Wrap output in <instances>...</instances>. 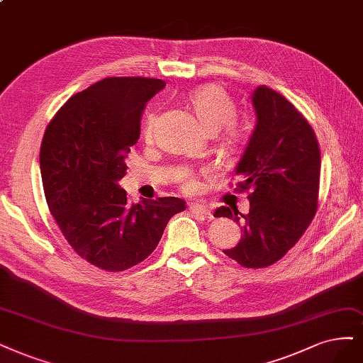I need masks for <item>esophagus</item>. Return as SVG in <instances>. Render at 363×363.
<instances>
[{
  "label": "esophagus",
  "instance_id": "1",
  "mask_svg": "<svg viewBox=\"0 0 363 363\" xmlns=\"http://www.w3.org/2000/svg\"><path fill=\"white\" fill-rule=\"evenodd\" d=\"M189 210L192 211V213H198V215H203V216H206V218H210L211 216V213H210V210H208V207L207 206H204V204H189Z\"/></svg>",
  "mask_w": 363,
  "mask_h": 363
}]
</instances>
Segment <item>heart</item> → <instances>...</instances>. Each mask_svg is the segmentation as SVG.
I'll return each instance as SVG.
<instances>
[{"label":"heart","instance_id":"heart-1","mask_svg":"<svg viewBox=\"0 0 363 363\" xmlns=\"http://www.w3.org/2000/svg\"><path fill=\"white\" fill-rule=\"evenodd\" d=\"M189 104L194 108L198 120L201 121L203 128L210 132L220 136V140L225 145L235 147L239 145L245 138V130L234 121L237 114V106L230 94L225 91L219 85H203L192 90L187 96ZM155 126V114L150 112L145 117L144 133L150 136ZM183 189L192 192L196 189L195 177L186 174L183 180Z\"/></svg>","mask_w":363,"mask_h":363}]
</instances>
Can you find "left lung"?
<instances>
[{
	"label": "left lung",
	"mask_w": 363,
	"mask_h": 363,
	"mask_svg": "<svg viewBox=\"0 0 363 363\" xmlns=\"http://www.w3.org/2000/svg\"><path fill=\"white\" fill-rule=\"evenodd\" d=\"M257 124L235 167L240 191H249V213L219 207L215 216L242 225L237 246L223 254L243 267L261 269L281 259L317 213L320 147L311 124L291 102L266 85L252 94Z\"/></svg>",
	"instance_id": "8db88e82"
}]
</instances>
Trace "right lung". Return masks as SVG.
<instances>
[{"label": "right lung", "mask_w": 363, "mask_h": 363, "mask_svg": "<svg viewBox=\"0 0 363 363\" xmlns=\"http://www.w3.org/2000/svg\"><path fill=\"white\" fill-rule=\"evenodd\" d=\"M164 86L155 78H105L72 96L43 135L40 172L49 211L73 251L106 272L140 264L168 220L186 208L176 196L130 206L118 186L145 104Z\"/></svg>", "instance_id": "1"}]
</instances>
